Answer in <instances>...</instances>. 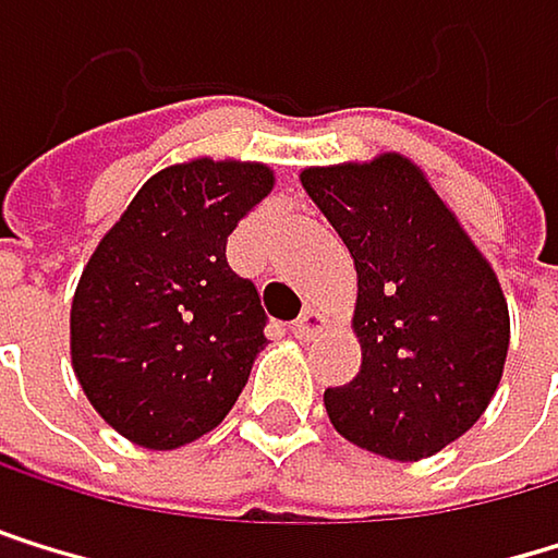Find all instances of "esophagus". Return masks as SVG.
I'll return each instance as SVG.
<instances>
[{
  "instance_id": "obj_1",
  "label": "esophagus",
  "mask_w": 558,
  "mask_h": 558,
  "mask_svg": "<svg viewBox=\"0 0 558 558\" xmlns=\"http://www.w3.org/2000/svg\"><path fill=\"white\" fill-rule=\"evenodd\" d=\"M328 328V314L325 311H317V307H304V314L294 320V335L298 338H317L320 331H325Z\"/></svg>"
}]
</instances>
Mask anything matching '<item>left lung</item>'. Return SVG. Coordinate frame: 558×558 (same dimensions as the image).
<instances>
[{
	"label": "left lung",
	"instance_id": "8db88e82",
	"mask_svg": "<svg viewBox=\"0 0 558 558\" xmlns=\"http://www.w3.org/2000/svg\"><path fill=\"white\" fill-rule=\"evenodd\" d=\"M301 186L357 270L354 381L325 391L338 435L395 462L462 438L488 409L509 354V301L425 170L378 154L304 167Z\"/></svg>",
	"mask_w": 558,
	"mask_h": 558
}]
</instances>
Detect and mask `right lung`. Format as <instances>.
I'll return each mask as SVG.
<instances>
[{
	"label": "right lung",
	"instance_id": "add662e5",
	"mask_svg": "<svg viewBox=\"0 0 558 558\" xmlns=\"http://www.w3.org/2000/svg\"><path fill=\"white\" fill-rule=\"evenodd\" d=\"M274 190L254 160L194 157L149 177L102 233L70 307L83 395L126 441L154 452L214 432L264 351L257 288L227 238Z\"/></svg>",
	"mask_w": 558,
	"mask_h": 558
}]
</instances>
